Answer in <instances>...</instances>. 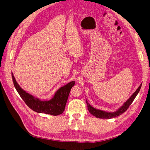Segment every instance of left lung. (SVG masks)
<instances>
[{"mask_svg": "<svg viewBox=\"0 0 150 150\" xmlns=\"http://www.w3.org/2000/svg\"><path fill=\"white\" fill-rule=\"evenodd\" d=\"M142 84H140V86H139L138 88L137 89V91H136L132 94V96H131L128 99V100H127L124 103L123 105H122L121 108H120L118 109V110H117L116 112H108L103 111H101V110H96V109H95V108H94L93 107L91 106L90 104L88 103V101H86V103H87L88 110L89 111L91 114L93 115L96 117H98V118L110 119V118H112V117H116V116H119L120 115H122V113L125 112L127 110H128V108H129V106L131 105V103H133L134 98H136V96H137V94H138V93L141 87H142Z\"/></svg>", "mask_w": 150, "mask_h": 150, "instance_id": "left-lung-1", "label": "left lung"}]
</instances>
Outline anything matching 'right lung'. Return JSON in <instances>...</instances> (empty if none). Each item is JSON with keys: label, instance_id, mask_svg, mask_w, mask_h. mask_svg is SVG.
<instances>
[{"label": "right lung", "instance_id": "1", "mask_svg": "<svg viewBox=\"0 0 150 150\" xmlns=\"http://www.w3.org/2000/svg\"><path fill=\"white\" fill-rule=\"evenodd\" d=\"M12 78L15 88L27 106L37 112L45 113L53 116L61 115L64 111L71 89L75 84L74 81H71L59 89L51 100L40 101L38 98H35L22 89L17 84L12 73Z\"/></svg>", "mask_w": 150, "mask_h": 150}]
</instances>
